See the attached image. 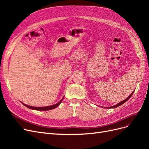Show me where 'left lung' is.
I'll use <instances>...</instances> for the list:
<instances>
[{
  "instance_id": "1",
  "label": "left lung",
  "mask_w": 149,
  "mask_h": 149,
  "mask_svg": "<svg viewBox=\"0 0 149 149\" xmlns=\"http://www.w3.org/2000/svg\"><path fill=\"white\" fill-rule=\"evenodd\" d=\"M134 92V91H133V92H132L131 94H130V96H128L127 98H126L125 100H124V101H123L120 102L119 103H118V104H116V105H115V106H111V107H106V108H108V109H109V108H116V107H118V106H119L122 105V104H124V102H125L126 101H127L129 100V99L130 97L132 96V94H133Z\"/></svg>"
}]
</instances>
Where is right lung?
I'll use <instances>...</instances> for the list:
<instances>
[{"instance_id": "add662e5", "label": "right lung", "mask_w": 149, "mask_h": 149, "mask_svg": "<svg viewBox=\"0 0 149 149\" xmlns=\"http://www.w3.org/2000/svg\"><path fill=\"white\" fill-rule=\"evenodd\" d=\"M63 100V98L59 102L56 104H54L53 106H46V107H33V106H30L28 105H26V104H25L22 103H22L25 106H26V107H28V108H29V109H34V110H37V111H48V110H51L53 109H55V108L58 107L60 104V103Z\"/></svg>"}]
</instances>
